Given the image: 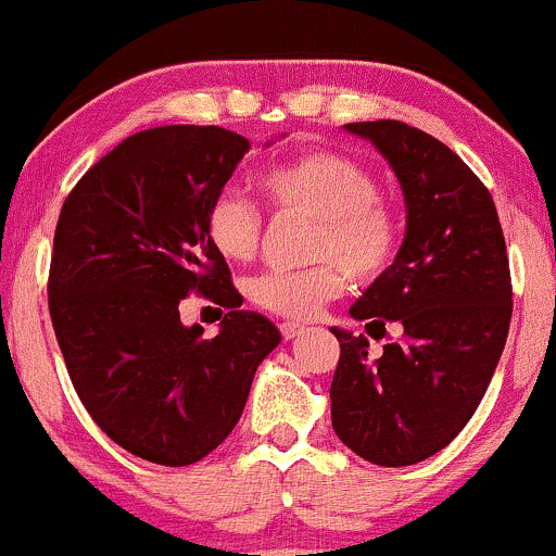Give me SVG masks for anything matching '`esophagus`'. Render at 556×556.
<instances>
[{"instance_id": "34e87169", "label": "esophagus", "mask_w": 556, "mask_h": 556, "mask_svg": "<svg viewBox=\"0 0 556 556\" xmlns=\"http://www.w3.org/2000/svg\"><path fill=\"white\" fill-rule=\"evenodd\" d=\"M307 331V326L304 324H280V333H283V339L286 342H291V339H296V337H302V333Z\"/></svg>"}]
</instances>
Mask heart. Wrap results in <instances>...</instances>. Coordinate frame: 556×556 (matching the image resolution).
Wrapping results in <instances>:
<instances>
[{
	"label": "heart",
	"instance_id": "obj_1",
	"mask_svg": "<svg viewBox=\"0 0 556 556\" xmlns=\"http://www.w3.org/2000/svg\"><path fill=\"white\" fill-rule=\"evenodd\" d=\"M262 193L280 214L318 219L309 247V270H267L247 280L256 309L289 320L313 318L348 286L371 283L392 265L400 241L395 208L379 195V180L366 164L337 151H304L260 177ZM265 219L247 195L223 190L206 208L208 243L225 260L249 262L260 252Z\"/></svg>",
	"mask_w": 556,
	"mask_h": 556
}]
</instances>
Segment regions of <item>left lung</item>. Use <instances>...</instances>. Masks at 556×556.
Returning a JSON list of instances; mask_svg holds the SVG:
<instances>
[{
    "instance_id": "left-lung-1",
    "label": "left lung",
    "mask_w": 556,
    "mask_h": 556,
    "mask_svg": "<svg viewBox=\"0 0 556 556\" xmlns=\"http://www.w3.org/2000/svg\"><path fill=\"white\" fill-rule=\"evenodd\" d=\"M344 129L379 148L405 195L403 247L350 315L371 337L395 320L403 337L374 357L363 333L331 328V424L366 462L408 467L443 451L491 384L511 320L509 256L491 193L445 142L392 118Z\"/></svg>"
}]
</instances>
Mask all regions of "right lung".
<instances>
[{
    "label": "right lung",
    "mask_w": 556,
    "mask_h": 556,
    "mask_svg": "<svg viewBox=\"0 0 556 556\" xmlns=\"http://www.w3.org/2000/svg\"><path fill=\"white\" fill-rule=\"evenodd\" d=\"M247 151L223 127L146 129L76 182L58 219L47 296L76 395L113 443L161 467L201 462L228 438L280 342L265 315L238 309L206 236V208ZM190 293L229 309L217 338L181 326Z\"/></svg>",
    "instance_id": "right-lung-1"
}]
</instances>
